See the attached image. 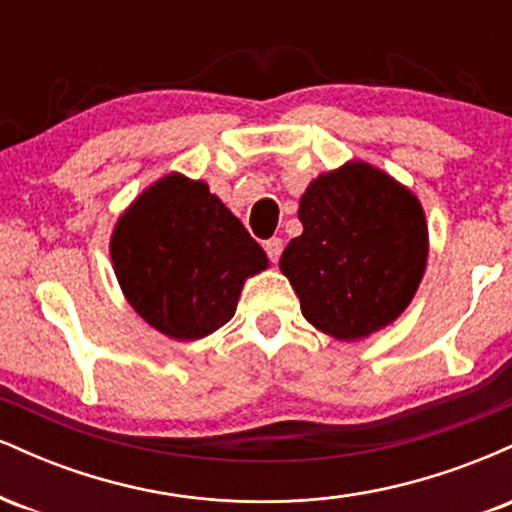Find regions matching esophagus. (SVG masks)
Masks as SVG:
<instances>
[{"mask_svg":"<svg viewBox=\"0 0 512 512\" xmlns=\"http://www.w3.org/2000/svg\"><path fill=\"white\" fill-rule=\"evenodd\" d=\"M264 250H267V257L272 262H279V257H281V250H284V240L281 238H269L267 243H264Z\"/></svg>","mask_w":512,"mask_h":512,"instance_id":"1","label":"esophagus"}]
</instances>
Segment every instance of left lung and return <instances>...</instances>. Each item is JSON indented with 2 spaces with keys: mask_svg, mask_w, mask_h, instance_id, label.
<instances>
[{
  "mask_svg": "<svg viewBox=\"0 0 512 512\" xmlns=\"http://www.w3.org/2000/svg\"><path fill=\"white\" fill-rule=\"evenodd\" d=\"M303 233L279 267L301 313L337 339H361L402 315L426 269L419 199L363 161L320 175L301 197Z\"/></svg>",
  "mask_w": 512,
  "mask_h": 512,
  "instance_id": "8db88e82",
  "label": "left lung"
}]
</instances>
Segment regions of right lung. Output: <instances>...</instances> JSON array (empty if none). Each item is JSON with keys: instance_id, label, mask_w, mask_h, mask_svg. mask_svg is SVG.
I'll return each mask as SVG.
<instances>
[{"instance_id": "1", "label": "right lung", "mask_w": 512, "mask_h": 512, "mask_svg": "<svg viewBox=\"0 0 512 512\" xmlns=\"http://www.w3.org/2000/svg\"><path fill=\"white\" fill-rule=\"evenodd\" d=\"M117 281L132 308L173 339H202L236 313L245 279L267 255L209 185L166 175L117 221Z\"/></svg>"}]
</instances>
